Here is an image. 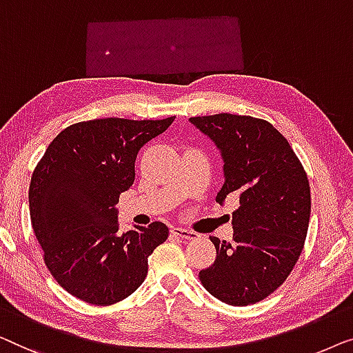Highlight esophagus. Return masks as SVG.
Returning a JSON list of instances; mask_svg holds the SVG:
<instances>
[{
  "mask_svg": "<svg viewBox=\"0 0 353 353\" xmlns=\"http://www.w3.org/2000/svg\"><path fill=\"white\" fill-rule=\"evenodd\" d=\"M171 233L179 238H182V240H196V238L200 236L196 232L188 230V228H183V227H172Z\"/></svg>",
  "mask_w": 353,
  "mask_h": 353,
  "instance_id": "esophagus-1",
  "label": "esophagus"
}]
</instances>
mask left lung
Returning <instances> with one entry per match:
<instances>
[{
    "label": "left lung",
    "mask_w": 353,
    "mask_h": 353,
    "mask_svg": "<svg viewBox=\"0 0 353 353\" xmlns=\"http://www.w3.org/2000/svg\"><path fill=\"white\" fill-rule=\"evenodd\" d=\"M224 160L216 201L240 198L233 240L210 236L216 261L200 272L206 291L228 305L256 304L283 285L299 259L310 219L309 179L290 142L269 121L232 113L193 117Z\"/></svg>",
    "instance_id": "left-lung-1"
}]
</instances>
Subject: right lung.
<instances>
[{
    "label": "right lung",
    "mask_w": 353,
    "mask_h": 353,
    "mask_svg": "<svg viewBox=\"0 0 353 353\" xmlns=\"http://www.w3.org/2000/svg\"><path fill=\"white\" fill-rule=\"evenodd\" d=\"M172 121L75 123L34 168L30 217L44 262L63 290L88 304L112 305L132 294L145 280L148 256L170 235L163 222L120 233L117 205L136 177L139 150Z\"/></svg>",
    "instance_id": "right-lung-1"
}]
</instances>
